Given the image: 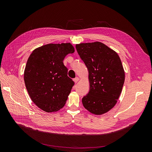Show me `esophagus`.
<instances>
[{"mask_svg":"<svg viewBox=\"0 0 152 152\" xmlns=\"http://www.w3.org/2000/svg\"><path fill=\"white\" fill-rule=\"evenodd\" d=\"M79 80H80V79L79 77H76V78H75L74 79H73V81H74L75 83H77L78 81H79Z\"/></svg>","mask_w":152,"mask_h":152,"instance_id":"1","label":"esophagus"}]
</instances>
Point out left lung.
<instances>
[{
  "instance_id": "obj_1",
  "label": "left lung",
  "mask_w": 152,
  "mask_h": 152,
  "mask_svg": "<svg viewBox=\"0 0 152 152\" xmlns=\"http://www.w3.org/2000/svg\"><path fill=\"white\" fill-rule=\"evenodd\" d=\"M89 72L90 90L82 99L84 107L96 115L107 113L116 104L125 80L118 54L100 42L76 44Z\"/></svg>"
}]
</instances>
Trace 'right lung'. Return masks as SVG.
Returning a JSON list of instances; mask_svg holds the SVG:
<instances>
[{"label": "right lung", "mask_w": 152, "mask_h": 152, "mask_svg": "<svg viewBox=\"0 0 152 152\" xmlns=\"http://www.w3.org/2000/svg\"><path fill=\"white\" fill-rule=\"evenodd\" d=\"M75 52L70 43L48 44L35 49L27 60L24 81L30 98L43 111L56 112L65 106L74 82L63 59Z\"/></svg>", "instance_id": "1"}]
</instances>
